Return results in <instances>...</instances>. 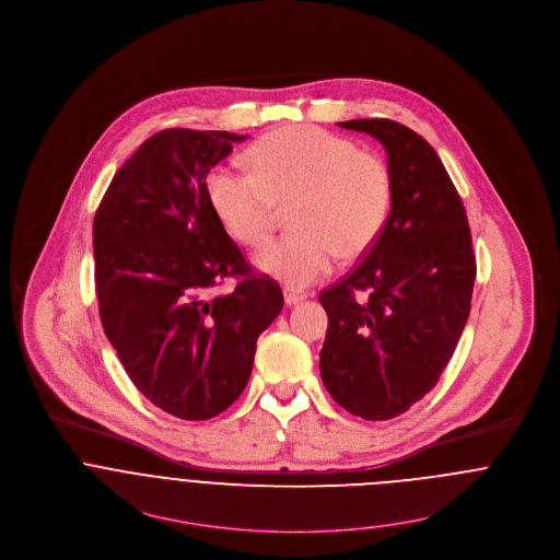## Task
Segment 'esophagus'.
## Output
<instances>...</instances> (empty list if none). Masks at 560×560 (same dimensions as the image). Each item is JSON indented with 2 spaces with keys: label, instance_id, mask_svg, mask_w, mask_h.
Masks as SVG:
<instances>
[{
  "label": "esophagus",
  "instance_id": "34e87169",
  "mask_svg": "<svg viewBox=\"0 0 560 560\" xmlns=\"http://www.w3.org/2000/svg\"><path fill=\"white\" fill-rule=\"evenodd\" d=\"M305 293L298 291V289H284V304L295 305L304 302Z\"/></svg>",
  "mask_w": 560,
  "mask_h": 560
}]
</instances>
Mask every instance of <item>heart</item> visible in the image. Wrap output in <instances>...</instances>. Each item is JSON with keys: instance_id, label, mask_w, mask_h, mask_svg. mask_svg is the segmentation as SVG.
<instances>
[{"instance_id": "obj_1", "label": "heart", "mask_w": 560, "mask_h": 560, "mask_svg": "<svg viewBox=\"0 0 560 560\" xmlns=\"http://www.w3.org/2000/svg\"><path fill=\"white\" fill-rule=\"evenodd\" d=\"M250 173L211 168L205 186L222 226L258 248L289 211V235L256 255V267L289 287H307L329 273L338 255L355 260L381 240L392 205L389 164L353 139L316 126H289L248 150Z\"/></svg>"}]
</instances>
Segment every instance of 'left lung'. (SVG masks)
I'll return each mask as SVG.
<instances>
[{
  "mask_svg": "<svg viewBox=\"0 0 560 560\" xmlns=\"http://www.w3.org/2000/svg\"><path fill=\"white\" fill-rule=\"evenodd\" d=\"M338 126L383 143L394 205L376 246L318 298L329 318L320 378L340 407L385 421L439 383L470 312L477 265L466 209L432 145L392 119ZM355 290L369 298L357 303Z\"/></svg>",
  "mask_w": 560,
  "mask_h": 560,
  "instance_id": "1",
  "label": "left lung"
}]
</instances>
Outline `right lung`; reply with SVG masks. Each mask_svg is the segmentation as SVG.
I'll list each match as a JSON object with an SVG mask.
<instances>
[{
	"label": "right lung",
	"mask_w": 560,
	"mask_h": 560,
	"mask_svg": "<svg viewBox=\"0 0 560 560\" xmlns=\"http://www.w3.org/2000/svg\"><path fill=\"white\" fill-rule=\"evenodd\" d=\"M244 139L155 132L115 173L94 218L104 334L137 389L188 421L242 396L256 340L284 305L280 284L253 273L207 197V173ZM224 277L241 282L215 296Z\"/></svg>",
	"instance_id": "right-lung-1"
}]
</instances>
